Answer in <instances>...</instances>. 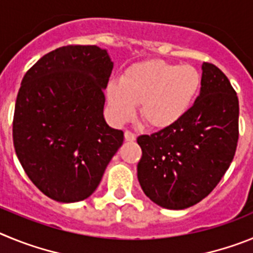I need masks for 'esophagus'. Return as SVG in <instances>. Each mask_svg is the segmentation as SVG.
I'll return each instance as SVG.
<instances>
[{
    "mask_svg": "<svg viewBox=\"0 0 253 253\" xmlns=\"http://www.w3.org/2000/svg\"><path fill=\"white\" fill-rule=\"evenodd\" d=\"M124 138L126 142H133V140H135V134L131 133V131H129V130H126L124 133Z\"/></svg>",
    "mask_w": 253,
    "mask_h": 253,
    "instance_id": "obj_1",
    "label": "esophagus"
}]
</instances>
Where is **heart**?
<instances>
[{
	"label": "heart",
	"instance_id": "b5f03b06",
	"mask_svg": "<svg viewBox=\"0 0 253 253\" xmlns=\"http://www.w3.org/2000/svg\"><path fill=\"white\" fill-rule=\"evenodd\" d=\"M202 86V77L190 64L149 59L133 64L120 82L107 86L111 115L118 123L133 119L140 105L143 122L154 129L176 124L190 110Z\"/></svg>",
	"mask_w": 253,
	"mask_h": 253
}]
</instances>
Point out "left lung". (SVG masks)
<instances>
[{
	"label": "left lung",
	"mask_w": 253,
	"mask_h": 253,
	"mask_svg": "<svg viewBox=\"0 0 253 253\" xmlns=\"http://www.w3.org/2000/svg\"><path fill=\"white\" fill-rule=\"evenodd\" d=\"M238 97L227 76L203 63L202 90L176 124L139 135L138 180L152 202L185 209L202 202L222 180L238 142Z\"/></svg>",
	"instance_id": "obj_1"
}]
</instances>
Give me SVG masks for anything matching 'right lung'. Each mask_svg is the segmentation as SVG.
<instances>
[{
    "instance_id": "add662e5",
    "label": "right lung",
    "mask_w": 253,
    "mask_h": 253,
    "mask_svg": "<svg viewBox=\"0 0 253 253\" xmlns=\"http://www.w3.org/2000/svg\"><path fill=\"white\" fill-rule=\"evenodd\" d=\"M113 62L96 45H67L25 73L12 122L15 152L33 184L60 203L87 199L124 140L104 119Z\"/></svg>"
}]
</instances>
